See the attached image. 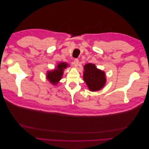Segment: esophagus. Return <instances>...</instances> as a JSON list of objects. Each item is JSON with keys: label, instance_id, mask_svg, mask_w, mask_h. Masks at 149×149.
Returning a JSON list of instances; mask_svg holds the SVG:
<instances>
[{"label": "esophagus", "instance_id": "1", "mask_svg": "<svg viewBox=\"0 0 149 149\" xmlns=\"http://www.w3.org/2000/svg\"><path fill=\"white\" fill-rule=\"evenodd\" d=\"M73 63H74V66H75L76 68H77L78 66V65H79V60H78V59H75V60H74Z\"/></svg>", "mask_w": 149, "mask_h": 149}]
</instances>
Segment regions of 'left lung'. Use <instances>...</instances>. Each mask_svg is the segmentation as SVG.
Segmentation results:
<instances>
[{"label": "left lung", "mask_w": 149, "mask_h": 149, "mask_svg": "<svg viewBox=\"0 0 149 149\" xmlns=\"http://www.w3.org/2000/svg\"><path fill=\"white\" fill-rule=\"evenodd\" d=\"M83 67V79L89 91L96 92L102 89L106 83L105 72L92 63L86 64Z\"/></svg>", "instance_id": "obj_1"}]
</instances>
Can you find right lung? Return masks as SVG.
Wrapping results in <instances>:
<instances>
[{
	"instance_id": "1",
	"label": "right lung",
	"mask_w": 149,
	"mask_h": 149,
	"mask_svg": "<svg viewBox=\"0 0 149 149\" xmlns=\"http://www.w3.org/2000/svg\"><path fill=\"white\" fill-rule=\"evenodd\" d=\"M70 65L65 62H60L58 63L55 69L51 71H47L46 77L48 81L52 84L56 86L61 79L65 69Z\"/></svg>"
}]
</instances>
